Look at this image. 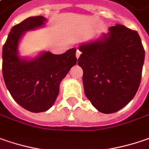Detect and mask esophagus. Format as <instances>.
<instances>
[{
  "label": "esophagus",
  "instance_id": "obj_1",
  "mask_svg": "<svg viewBox=\"0 0 149 149\" xmlns=\"http://www.w3.org/2000/svg\"><path fill=\"white\" fill-rule=\"evenodd\" d=\"M80 54H81V52H80L79 50H77V51H76V54H75V55H76V58H78L79 57Z\"/></svg>",
  "mask_w": 149,
  "mask_h": 149
}]
</instances>
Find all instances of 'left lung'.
Segmentation results:
<instances>
[{
	"instance_id": "left-lung-1",
	"label": "left lung",
	"mask_w": 149,
	"mask_h": 149,
	"mask_svg": "<svg viewBox=\"0 0 149 149\" xmlns=\"http://www.w3.org/2000/svg\"><path fill=\"white\" fill-rule=\"evenodd\" d=\"M95 41L79 45L86 97L102 113H113L128 104L142 79L145 51L138 33L123 25L109 27Z\"/></svg>"
}]
</instances>
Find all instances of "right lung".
<instances>
[{
    "instance_id": "1",
    "label": "right lung",
    "mask_w": 149,
    "mask_h": 149,
    "mask_svg": "<svg viewBox=\"0 0 149 149\" xmlns=\"http://www.w3.org/2000/svg\"><path fill=\"white\" fill-rule=\"evenodd\" d=\"M46 21L42 16L31 17L14 26L2 49V74L6 88L21 107L32 112L46 111L54 105L61 80L77 62L74 48L62 54L43 52L30 60L19 57L22 36Z\"/></svg>"
}]
</instances>
